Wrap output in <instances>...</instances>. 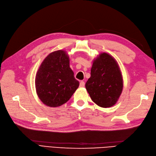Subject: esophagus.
I'll list each match as a JSON object with an SVG mask.
<instances>
[{
  "label": "esophagus",
  "instance_id": "esophagus-1",
  "mask_svg": "<svg viewBox=\"0 0 156 156\" xmlns=\"http://www.w3.org/2000/svg\"><path fill=\"white\" fill-rule=\"evenodd\" d=\"M84 86H85L84 82V81H81L80 83V87L83 88V87H84Z\"/></svg>",
  "mask_w": 156,
  "mask_h": 156
}]
</instances>
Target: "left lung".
Listing matches in <instances>:
<instances>
[{"label":"left lung","mask_w":156,"mask_h":156,"mask_svg":"<svg viewBox=\"0 0 156 156\" xmlns=\"http://www.w3.org/2000/svg\"><path fill=\"white\" fill-rule=\"evenodd\" d=\"M86 89L94 103L102 108L112 107L123 88V79L117 60L108 53H101L93 59L90 77Z\"/></svg>","instance_id":"obj_1"}]
</instances>
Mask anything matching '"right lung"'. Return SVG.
I'll use <instances>...</instances> for the list:
<instances>
[{"mask_svg":"<svg viewBox=\"0 0 156 156\" xmlns=\"http://www.w3.org/2000/svg\"><path fill=\"white\" fill-rule=\"evenodd\" d=\"M74 74L66 51L60 49L48 55L35 76L36 92L40 101L54 108L67 102L79 87Z\"/></svg>","mask_w":156,"mask_h":156,"instance_id":"add662e5","label":"right lung"}]
</instances>
